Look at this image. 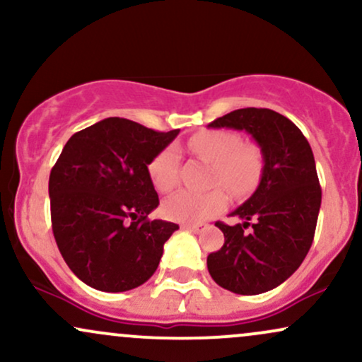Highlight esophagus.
Returning a JSON list of instances; mask_svg holds the SVG:
<instances>
[{"instance_id": "obj_1", "label": "esophagus", "mask_w": 362, "mask_h": 362, "mask_svg": "<svg viewBox=\"0 0 362 362\" xmlns=\"http://www.w3.org/2000/svg\"><path fill=\"white\" fill-rule=\"evenodd\" d=\"M182 230L192 231V233H199V231H202V224H182Z\"/></svg>"}]
</instances>
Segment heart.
Returning <instances> with one entry per match:
<instances>
[{"label":"heart","instance_id":"1","mask_svg":"<svg viewBox=\"0 0 362 362\" xmlns=\"http://www.w3.org/2000/svg\"><path fill=\"white\" fill-rule=\"evenodd\" d=\"M189 148L201 160L214 165L213 184L223 185L233 195L248 194L257 185L262 170L259 148L242 144V138L231 131H201L189 141ZM180 155L175 146L165 148L149 165V177L160 192H168L178 182ZM228 204L221 189L211 192H180L170 195L163 204L168 219L178 223H202L219 214Z\"/></svg>","mask_w":362,"mask_h":362}]
</instances>
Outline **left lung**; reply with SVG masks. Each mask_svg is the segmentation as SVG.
<instances>
[{"label":"left lung","mask_w":362,"mask_h":362,"mask_svg":"<svg viewBox=\"0 0 362 362\" xmlns=\"http://www.w3.org/2000/svg\"><path fill=\"white\" fill-rule=\"evenodd\" d=\"M207 127L248 132L264 160L259 187L231 213L243 223H216L224 245L207 255V269L231 293H265L293 276L313 243L322 204L313 151L296 124L271 109L233 110Z\"/></svg>","instance_id":"8db88e82"}]
</instances>
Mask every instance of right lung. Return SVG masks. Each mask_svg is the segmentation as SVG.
Instances as JSON below:
<instances>
[{
	"label": "right lung",
	"mask_w": 362,
	"mask_h": 362,
	"mask_svg": "<svg viewBox=\"0 0 362 362\" xmlns=\"http://www.w3.org/2000/svg\"><path fill=\"white\" fill-rule=\"evenodd\" d=\"M178 132L109 117L62 148L49 177L52 231L62 259L90 288L122 293L158 269L178 224L148 219L160 204L148 165Z\"/></svg>",
	"instance_id": "1"
}]
</instances>
